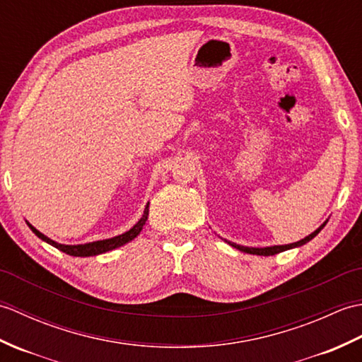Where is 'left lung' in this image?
Listing matches in <instances>:
<instances>
[{
  "label": "left lung",
  "instance_id": "1",
  "mask_svg": "<svg viewBox=\"0 0 362 362\" xmlns=\"http://www.w3.org/2000/svg\"><path fill=\"white\" fill-rule=\"evenodd\" d=\"M328 221H325L324 224H322L316 232H313L311 235H308L306 238H303V240H300V241H297V243H292V244H286V245H271V247H245V245H240V244H235V243H230V241H227L226 240V243H228L230 245H232V247H235V249H238V250H241V252H245V253H252V255H263V257H269V255H275V253H280V252H284V250H288V249H294V247H300V245H303V244H306L308 241H311L314 236H316L322 228L325 227V224H327Z\"/></svg>",
  "mask_w": 362,
  "mask_h": 362
}]
</instances>
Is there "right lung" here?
<instances>
[{
    "label": "right lung",
    "mask_w": 362,
    "mask_h": 362,
    "mask_svg": "<svg viewBox=\"0 0 362 362\" xmlns=\"http://www.w3.org/2000/svg\"><path fill=\"white\" fill-rule=\"evenodd\" d=\"M148 214H149V204L146 205L144 209V213L141 219L136 222V224L129 230V232L122 233V235H118V236H113V238H109V240H101V241H93V243H87V244H76V245H66V244H59L56 241L49 240L48 236H45L43 233L38 232V230L35 227H33L28 222L29 228L33 230V232L40 238L42 241L51 244L52 247H56L59 250L65 252L66 255H71V257H95V255H99V253H105L109 250H113L117 247H121V245H124L127 243H130L134 240V238H136L138 235H140V232L143 230V226L146 224V221H148Z\"/></svg>",
    "instance_id": "obj_1"
}]
</instances>
